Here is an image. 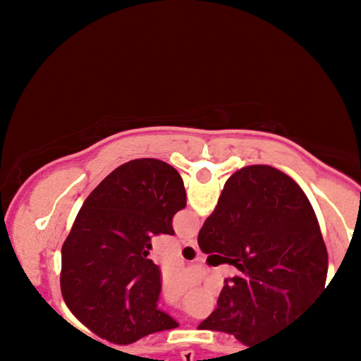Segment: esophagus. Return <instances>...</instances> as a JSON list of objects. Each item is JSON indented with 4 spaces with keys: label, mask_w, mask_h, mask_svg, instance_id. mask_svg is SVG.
I'll return each instance as SVG.
<instances>
[{
    "label": "esophagus",
    "mask_w": 361,
    "mask_h": 361,
    "mask_svg": "<svg viewBox=\"0 0 361 361\" xmlns=\"http://www.w3.org/2000/svg\"><path fill=\"white\" fill-rule=\"evenodd\" d=\"M186 246H192L193 250H198V243H197V239H185L183 241Z\"/></svg>",
    "instance_id": "34e87169"
}]
</instances>
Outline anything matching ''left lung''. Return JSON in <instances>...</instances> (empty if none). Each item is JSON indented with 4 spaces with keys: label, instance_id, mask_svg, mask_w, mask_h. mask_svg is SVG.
<instances>
[{
    "label": "left lung",
    "instance_id": "obj_1",
    "mask_svg": "<svg viewBox=\"0 0 361 361\" xmlns=\"http://www.w3.org/2000/svg\"><path fill=\"white\" fill-rule=\"evenodd\" d=\"M186 207L180 173L159 159L122 164L86 198L62 244V299L78 321L115 345H130L178 322L157 309L161 271L151 238L175 234Z\"/></svg>",
    "mask_w": 361,
    "mask_h": 361
}]
</instances>
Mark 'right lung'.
Instances as JSON below:
<instances>
[{"label":"right lung","instance_id":"obj_1","mask_svg":"<svg viewBox=\"0 0 361 361\" xmlns=\"http://www.w3.org/2000/svg\"><path fill=\"white\" fill-rule=\"evenodd\" d=\"M204 252L235 258L217 309L198 329L267 341L307 314L326 287L327 251L312 205L292 178L264 164L235 171L198 233ZM331 283V281H329Z\"/></svg>","mask_w":361,"mask_h":361}]
</instances>
